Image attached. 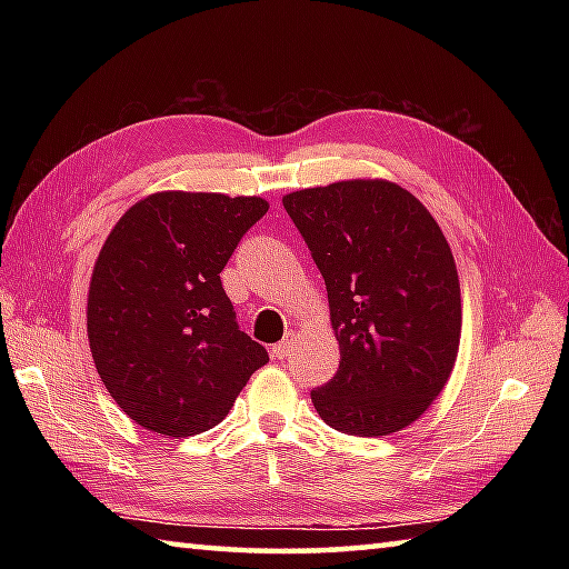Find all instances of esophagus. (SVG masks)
Wrapping results in <instances>:
<instances>
[{
    "label": "esophagus",
    "instance_id": "obj_1",
    "mask_svg": "<svg viewBox=\"0 0 569 569\" xmlns=\"http://www.w3.org/2000/svg\"><path fill=\"white\" fill-rule=\"evenodd\" d=\"M293 345H296V335L293 332H288L286 335V340H281L278 345H273V357L276 359H286V357H291V352H293Z\"/></svg>",
    "mask_w": 569,
    "mask_h": 569
}]
</instances>
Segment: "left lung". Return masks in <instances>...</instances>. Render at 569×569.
I'll use <instances>...</instances> for the list:
<instances>
[{"label":"left lung","mask_w":569,"mask_h":569,"mask_svg":"<svg viewBox=\"0 0 569 569\" xmlns=\"http://www.w3.org/2000/svg\"><path fill=\"white\" fill-rule=\"evenodd\" d=\"M283 208L328 288L340 369L310 391L330 428L379 438L426 413L450 379L462 298L450 244L391 180L288 192Z\"/></svg>","instance_id":"8db88e82"}]
</instances>
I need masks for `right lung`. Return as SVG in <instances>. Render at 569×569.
I'll return each instance as SVG.
<instances>
[{
  "label": "right lung",
  "instance_id": "obj_1",
  "mask_svg": "<svg viewBox=\"0 0 569 569\" xmlns=\"http://www.w3.org/2000/svg\"><path fill=\"white\" fill-rule=\"evenodd\" d=\"M261 198L163 190L119 217L92 269L88 340L117 406L151 432L222 422L269 352L239 330L220 273Z\"/></svg>",
  "mask_w": 569,
  "mask_h": 569
}]
</instances>
